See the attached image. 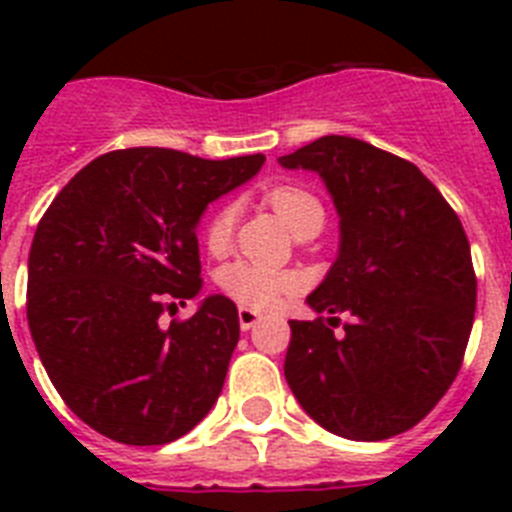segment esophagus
Segmentation results:
<instances>
[{
  "label": "esophagus",
  "mask_w": 512,
  "mask_h": 512,
  "mask_svg": "<svg viewBox=\"0 0 512 512\" xmlns=\"http://www.w3.org/2000/svg\"><path fill=\"white\" fill-rule=\"evenodd\" d=\"M259 320L261 315L256 310H251V307H238V323H241V330H251Z\"/></svg>",
  "instance_id": "1"
}]
</instances>
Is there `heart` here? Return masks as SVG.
<instances>
[{
  "label": "heart",
  "mask_w": 512,
  "mask_h": 512,
  "mask_svg": "<svg viewBox=\"0 0 512 512\" xmlns=\"http://www.w3.org/2000/svg\"><path fill=\"white\" fill-rule=\"evenodd\" d=\"M266 202H269L277 215L282 217L289 228L302 235L310 230L312 225H323V205L312 192L297 184H279V187L266 192ZM235 228V207L220 205L210 212L202 228V241H205L210 253H223L230 246V235ZM217 284L225 295L233 297L235 302H241L243 307H266L277 305L282 297L289 292H295L297 277L284 269H274V266L251 264V261H233V264L223 266L217 274Z\"/></svg>",
  "instance_id": "heart-1"
}]
</instances>
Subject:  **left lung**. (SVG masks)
<instances>
[{
  "label": "left lung",
  "mask_w": 512,
  "mask_h": 512,
  "mask_svg": "<svg viewBox=\"0 0 512 512\" xmlns=\"http://www.w3.org/2000/svg\"><path fill=\"white\" fill-rule=\"evenodd\" d=\"M323 176L341 215V251L307 305L333 318L289 320L284 377L325 431L384 441L438 405L467 351L477 305L459 215L420 169L390 151L323 135L279 158ZM348 311L352 323L336 334Z\"/></svg>",
  "instance_id": "1"
}]
</instances>
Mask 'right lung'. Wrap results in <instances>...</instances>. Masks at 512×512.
I'll return each instance as SVG.
<instances>
[{
    "mask_svg": "<svg viewBox=\"0 0 512 512\" xmlns=\"http://www.w3.org/2000/svg\"><path fill=\"white\" fill-rule=\"evenodd\" d=\"M264 161L110 151L40 217L27 325L53 387L89 428L128 446H161L210 413L241 336L233 300L212 295L192 318H158L202 289L194 228L207 202Z\"/></svg>",
    "mask_w": 512,
    "mask_h": 512,
    "instance_id": "add662e5",
    "label": "right lung"
}]
</instances>
